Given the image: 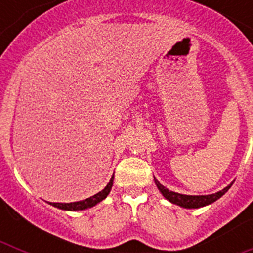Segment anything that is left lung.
I'll return each mask as SVG.
<instances>
[{"instance_id":"left-lung-1","label":"left lung","mask_w":253,"mask_h":253,"mask_svg":"<svg viewBox=\"0 0 253 253\" xmlns=\"http://www.w3.org/2000/svg\"><path fill=\"white\" fill-rule=\"evenodd\" d=\"M154 182L157 185V187L160 189V191L162 193V195L169 200L171 203L176 205H180V207H184V208H200V207H205L208 204H211L214 203L215 200H218L219 198H222L225 193H227L228 190L231 189L232 184L228 185L225 189H223L222 191H218L215 194H211V195H182V194H177V193H173V191H169V189L161 185L156 178H154Z\"/></svg>"}]
</instances>
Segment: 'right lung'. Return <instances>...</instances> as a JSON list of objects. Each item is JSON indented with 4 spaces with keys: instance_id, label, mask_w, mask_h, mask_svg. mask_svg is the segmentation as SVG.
Instances as JSON below:
<instances>
[{
    "instance_id": "right-lung-1",
    "label": "right lung",
    "mask_w": 253,
    "mask_h": 253,
    "mask_svg": "<svg viewBox=\"0 0 253 253\" xmlns=\"http://www.w3.org/2000/svg\"><path fill=\"white\" fill-rule=\"evenodd\" d=\"M113 181H114V176L111 177L110 182L106 185L104 190H101L100 193H97L96 195L90 196V198L84 199V200H81V202H75V203H50L53 207H57L59 209H64V210H84L87 209V208H91L93 205H96L97 203H100L101 200H104L109 193H110L111 186H113Z\"/></svg>"
}]
</instances>
